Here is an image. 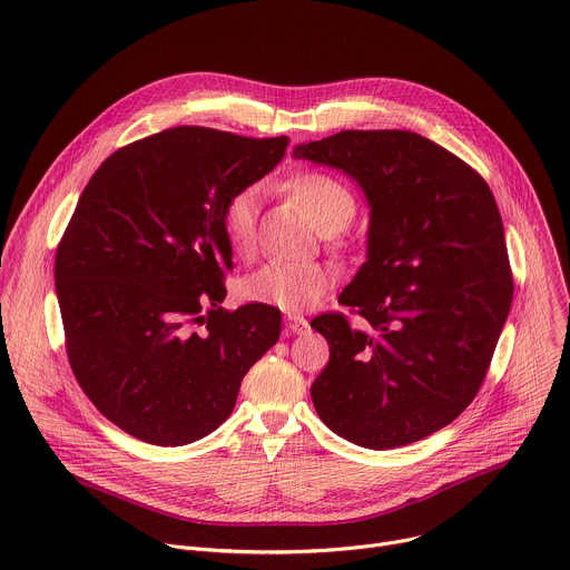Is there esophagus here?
Returning a JSON list of instances; mask_svg holds the SVG:
<instances>
[{
  "label": "esophagus",
  "mask_w": 570,
  "mask_h": 570,
  "mask_svg": "<svg viewBox=\"0 0 570 570\" xmlns=\"http://www.w3.org/2000/svg\"><path fill=\"white\" fill-rule=\"evenodd\" d=\"M284 324H286V332L297 334V336H302V334H306V332H308V322H306L302 315H293V313H288V315H286V320H284Z\"/></svg>",
  "instance_id": "1"
}]
</instances>
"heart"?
<instances>
[{"label": "heart", "mask_w": 570, "mask_h": 570, "mask_svg": "<svg viewBox=\"0 0 570 570\" xmlns=\"http://www.w3.org/2000/svg\"><path fill=\"white\" fill-rule=\"evenodd\" d=\"M286 191L322 232L345 229L356 216V196L338 178L320 171H302L288 178ZM259 189L234 191L220 212V229L234 255L246 257L255 248ZM336 273L317 262H268L240 284L243 299L275 306L286 313H302L315 306L332 288Z\"/></svg>", "instance_id": "heart-1"}]
</instances>
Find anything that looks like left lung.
I'll return each instance as SVG.
<instances>
[{"mask_svg": "<svg viewBox=\"0 0 570 570\" xmlns=\"http://www.w3.org/2000/svg\"><path fill=\"white\" fill-rule=\"evenodd\" d=\"M341 169L370 203L367 262L311 327L330 363L311 385L320 420L365 449L451 424L478 394L514 282L494 194L451 150L411 130H341L295 146Z\"/></svg>", "mask_w": 570, "mask_h": 570, "instance_id": "left-lung-1", "label": "left lung"}]
</instances>
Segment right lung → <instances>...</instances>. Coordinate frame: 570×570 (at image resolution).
I'll return each mask as SVG.
<instances>
[{"label": "right lung", "mask_w": 570, "mask_h": 570, "mask_svg": "<svg viewBox=\"0 0 570 570\" xmlns=\"http://www.w3.org/2000/svg\"><path fill=\"white\" fill-rule=\"evenodd\" d=\"M288 137L178 126L115 150L56 250L71 372L128 435L183 446L232 413L243 376L277 343L282 313L220 306L232 248L225 200L271 174Z\"/></svg>", "instance_id": "add662e5"}]
</instances>
